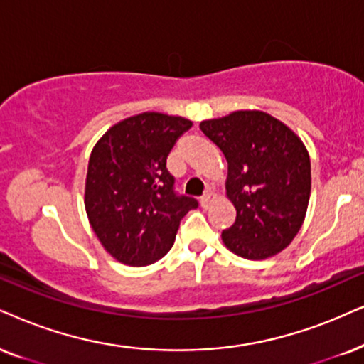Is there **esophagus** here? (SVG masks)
I'll list each match as a JSON object with an SVG mask.
<instances>
[{
	"mask_svg": "<svg viewBox=\"0 0 364 364\" xmlns=\"http://www.w3.org/2000/svg\"><path fill=\"white\" fill-rule=\"evenodd\" d=\"M213 200H215V193L213 191H206L205 195L201 196V206H203V208H208L210 203Z\"/></svg>",
	"mask_w": 364,
	"mask_h": 364,
	"instance_id": "esophagus-1",
	"label": "esophagus"
}]
</instances>
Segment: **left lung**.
I'll list each match as a JSON object with an SVG mask.
<instances>
[{"mask_svg":"<svg viewBox=\"0 0 364 364\" xmlns=\"http://www.w3.org/2000/svg\"><path fill=\"white\" fill-rule=\"evenodd\" d=\"M203 134L228 163L225 188L237 220L222 232L230 252L247 260L277 255L304 223L311 159L291 127L262 110H235L201 121Z\"/></svg>","mask_w":364,"mask_h":364,"instance_id":"1","label":"left lung"}]
</instances>
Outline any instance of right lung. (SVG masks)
I'll return each mask as SVG.
<instances>
[{
  "label": "right lung",
  "instance_id": "obj_1",
  "mask_svg": "<svg viewBox=\"0 0 364 364\" xmlns=\"http://www.w3.org/2000/svg\"><path fill=\"white\" fill-rule=\"evenodd\" d=\"M190 119L142 112L122 119L95 142L85 178V211L99 242L121 264L146 267L173 247L179 222L196 208L176 196L166 159Z\"/></svg>",
  "mask_w": 364,
  "mask_h": 364
}]
</instances>
